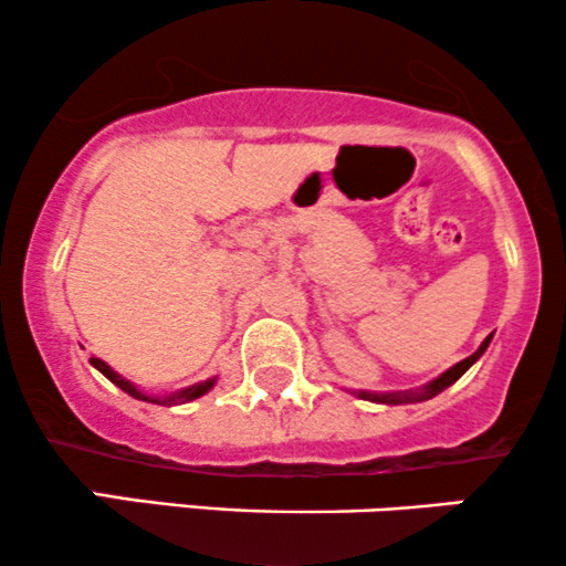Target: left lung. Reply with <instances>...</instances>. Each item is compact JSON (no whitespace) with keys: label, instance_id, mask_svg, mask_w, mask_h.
Here are the masks:
<instances>
[{"label":"left lung","instance_id":"1","mask_svg":"<svg viewBox=\"0 0 566 566\" xmlns=\"http://www.w3.org/2000/svg\"><path fill=\"white\" fill-rule=\"evenodd\" d=\"M490 340H492V335H486L482 346H479L476 350H473V354L469 356V359L458 361V365H452L450 369H447V373H441L439 378L428 380L426 386L412 388V391H354V394L359 396V399L375 401V405H415V401L433 399V396L444 391V388H450L454 380L463 378V375L469 373V369H471L473 365H476L479 359H482V354L486 350V346H490Z\"/></svg>","mask_w":566,"mask_h":566}]
</instances>
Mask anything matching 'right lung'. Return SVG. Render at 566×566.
Instances as JSON below:
<instances>
[{
	"mask_svg": "<svg viewBox=\"0 0 566 566\" xmlns=\"http://www.w3.org/2000/svg\"><path fill=\"white\" fill-rule=\"evenodd\" d=\"M90 365H93V367L97 369V373L106 375V378L112 380L114 386H119L122 391L133 396V399L151 401V405H167V407H172V405H186V401L199 399V396H205V394L210 391V388L218 382V378H207V380H201V382H193V386H188V388H180V391H172V394H165V396H154V394L140 391V388L135 386V382H129L127 378H122V375L116 373V369L108 367L103 359H97V356H93V359H90Z\"/></svg>",
	"mask_w": 566,
	"mask_h": 566,
	"instance_id": "add662e5",
	"label": "right lung"
}]
</instances>
